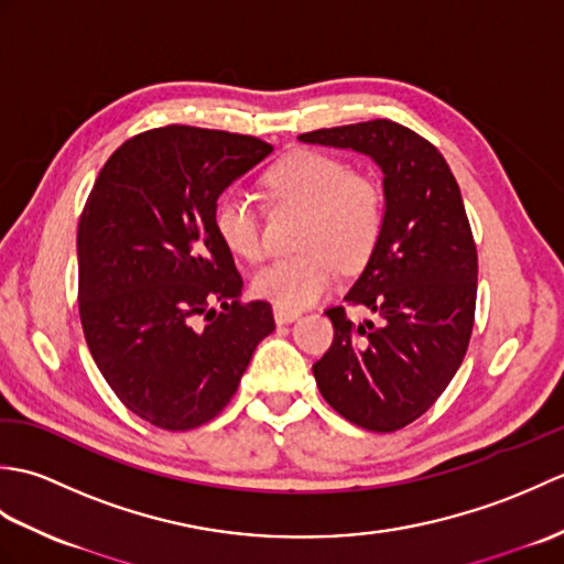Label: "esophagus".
Masks as SVG:
<instances>
[{"instance_id":"esophagus-1","label":"esophagus","mask_w":564,"mask_h":564,"mask_svg":"<svg viewBox=\"0 0 564 564\" xmlns=\"http://www.w3.org/2000/svg\"><path fill=\"white\" fill-rule=\"evenodd\" d=\"M297 317H301V310L273 305V319L279 322V325H291V322H295Z\"/></svg>"}]
</instances>
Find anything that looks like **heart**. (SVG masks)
Masks as SVG:
<instances>
[{"instance_id": "b5f03b06", "label": "heart", "mask_w": 564, "mask_h": 564, "mask_svg": "<svg viewBox=\"0 0 564 564\" xmlns=\"http://www.w3.org/2000/svg\"><path fill=\"white\" fill-rule=\"evenodd\" d=\"M269 194L305 206L297 235L303 249L263 267L254 293L283 307H303L334 283L339 267L356 269L370 257L382 230V194L376 182L327 152L295 150L263 174ZM215 232L239 259L259 261L263 242L254 200L227 188L213 208Z\"/></svg>"}]
</instances>
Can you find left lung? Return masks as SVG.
<instances>
[{"mask_svg":"<svg viewBox=\"0 0 564 564\" xmlns=\"http://www.w3.org/2000/svg\"><path fill=\"white\" fill-rule=\"evenodd\" d=\"M297 140L366 154L382 172V230L344 295L373 319L354 325L344 307H329L334 341L313 373L351 424L398 431L448 388L473 334L477 249L458 182L429 140L386 118Z\"/></svg>","mask_w":564,"mask_h":564,"instance_id":"8db88e82","label":"left lung"}]
</instances>
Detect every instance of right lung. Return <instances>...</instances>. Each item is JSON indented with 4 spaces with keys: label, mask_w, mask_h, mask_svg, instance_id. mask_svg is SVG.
I'll list each match as a JSON object with an SVG mask.
<instances>
[{
    "label": "right lung",
    "mask_w": 564,
    "mask_h": 564,
    "mask_svg": "<svg viewBox=\"0 0 564 564\" xmlns=\"http://www.w3.org/2000/svg\"><path fill=\"white\" fill-rule=\"evenodd\" d=\"M273 148L249 135L166 126L130 138L94 182L77 227L79 317L94 364L130 412L186 431L232 400L267 301L215 232L223 191Z\"/></svg>",
    "instance_id": "1"
}]
</instances>
